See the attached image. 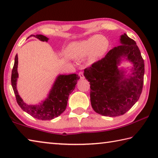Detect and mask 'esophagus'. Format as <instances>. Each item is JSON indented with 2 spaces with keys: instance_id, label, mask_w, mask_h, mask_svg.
<instances>
[{
  "instance_id": "esophagus-1",
  "label": "esophagus",
  "mask_w": 158,
  "mask_h": 158,
  "mask_svg": "<svg viewBox=\"0 0 158 158\" xmlns=\"http://www.w3.org/2000/svg\"><path fill=\"white\" fill-rule=\"evenodd\" d=\"M79 76L80 79H85V77H84V73H83L82 72H80V73H79Z\"/></svg>"
}]
</instances>
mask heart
Wrapping results in <instances>:
<instances>
[{"instance_id": "heart-1", "label": "heart", "mask_w": 158, "mask_h": 158, "mask_svg": "<svg viewBox=\"0 0 158 158\" xmlns=\"http://www.w3.org/2000/svg\"><path fill=\"white\" fill-rule=\"evenodd\" d=\"M109 46L106 37L95 35L84 40L74 42L66 48V53L73 58H81L89 55L90 59L98 58L105 54Z\"/></svg>"}]
</instances>
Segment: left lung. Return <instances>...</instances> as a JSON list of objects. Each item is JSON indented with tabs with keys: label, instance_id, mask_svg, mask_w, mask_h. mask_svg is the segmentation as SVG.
<instances>
[{
	"label": "left lung",
	"instance_id": "obj_1",
	"mask_svg": "<svg viewBox=\"0 0 158 158\" xmlns=\"http://www.w3.org/2000/svg\"><path fill=\"white\" fill-rule=\"evenodd\" d=\"M121 45L84 69L90 85V103L96 113L114 117L123 115L138 101L142 92L144 62L134 40L126 34L121 36ZM122 57L133 63V73L126 78L117 68Z\"/></svg>",
	"mask_w": 158,
	"mask_h": 158
}]
</instances>
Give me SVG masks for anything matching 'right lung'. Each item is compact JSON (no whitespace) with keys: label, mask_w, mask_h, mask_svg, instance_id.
Masks as SVG:
<instances>
[{"label":"right lung","mask_w":158,"mask_h":158,"mask_svg":"<svg viewBox=\"0 0 158 158\" xmlns=\"http://www.w3.org/2000/svg\"><path fill=\"white\" fill-rule=\"evenodd\" d=\"M31 36L36 37L42 42H47L49 40V38L42 35H31ZM17 68L18 56L17 54L12 70L11 83L19 106L23 109V111L30 114L35 118L42 121L52 120L59 116L65 110L69 95L73 91L77 81L80 78L78 74H71L68 75H59L53 84L46 100L40 105H31L25 103L18 93L17 89Z\"/></svg>","instance_id":"add662e5"}]
</instances>
